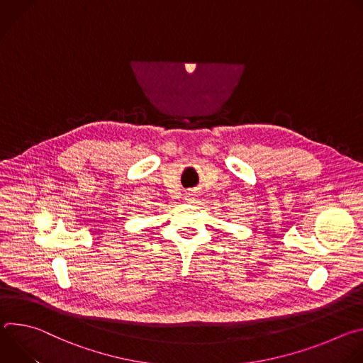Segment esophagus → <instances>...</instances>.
<instances>
[{
	"mask_svg": "<svg viewBox=\"0 0 363 363\" xmlns=\"http://www.w3.org/2000/svg\"><path fill=\"white\" fill-rule=\"evenodd\" d=\"M188 201H192V199H188Z\"/></svg>",
	"mask_w": 363,
	"mask_h": 363,
	"instance_id": "34e87169",
	"label": "esophagus"
}]
</instances>
